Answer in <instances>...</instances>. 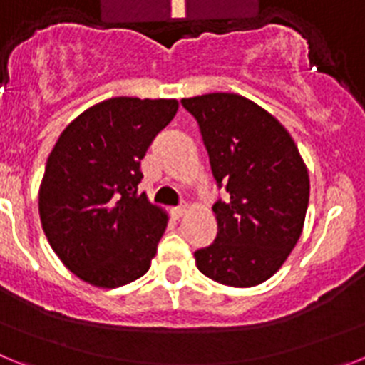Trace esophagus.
I'll return each mask as SVG.
<instances>
[{"label":"esophagus","mask_w":365,"mask_h":365,"mask_svg":"<svg viewBox=\"0 0 365 365\" xmlns=\"http://www.w3.org/2000/svg\"><path fill=\"white\" fill-rule=\"evenodd\" d=\"M186 212H188V208H186V206H179V208H173L172 215L175 219H180V217H185Z\"/></svg>","instance_id":"1"}]
</instances>
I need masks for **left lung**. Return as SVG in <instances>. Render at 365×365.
<instances>
[{"label":"left lung","mask_w":365,"mask_h":365,"mask_svg":"<svg viewBox=\"0 0 365 365\" xmlns=\"http://www.w3.org/2000/svg\"><path fill=\"white\" fill-rule=\"evenodd\" d=\"M201 128L217 185V237L193 254L206 278L256 287L282 269L298 243L309 205V172L282 122L235 93L180 100Z\"/></svg>","instance_id":"obj_1"}]
</instances>
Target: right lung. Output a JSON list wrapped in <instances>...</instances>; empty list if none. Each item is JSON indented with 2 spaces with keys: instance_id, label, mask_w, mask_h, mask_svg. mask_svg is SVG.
<instances>
[{
  "instance_id": "1",
  "label": "right lung",
  "mask_w": 365,
  "mask_h": 365,
  "mask_svg": "<svg viewBox=\"0 0 365 365\" xmlns=\"http://www.w3.org/2000/svg\"><path fill=\"white\" fill-rule=\"evenodd\" d=\"M177 109L175 98L115 96L80 113L54 144L38 192L41 227L82 282L117 289L150 270L168 214L138 193L140 160Z\"/></svg>"
}]
</instances>
